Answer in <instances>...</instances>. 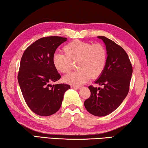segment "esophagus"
Masks as SVG:
<instances>
[{"label":"esophagus","mask_w":148,"mask_h":148,"mask_svg":"<svg viewBox=\"0 0 148 148\" xmlns=\"http://www.w3.org/2000/svg\"><path fill=\"white\" fill-rule=\"evenodd\" d=\"M71 87H72V88H73V89H79L81 88L82 86H71Z\"/></svg>","instance_id":"obj_1"}]
</instances>
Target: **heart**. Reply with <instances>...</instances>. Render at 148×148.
Returning a JSON list of instances; mask_svg holds the SVG:
<instances>
[{"label": "heart", "mask_w": 148, "mask_h": 148, "mask_svg": "<svg viewBox=\"0 0 148 148\" xmlns=\"http://www.w3.org/2000/svg\"><path fill=\"white\" fill-rule=\"evenodd\" d=\"M63 54H55L52 59L53 66L62 74H67L76 62L78 70L64 77V82L80 86L88 81L90 76L95 79L104 72L107 63L108 53L104 45L80 40L69 42L62 47Z\"/></svg>", "instance_id": "b5f03b06"}]
</instances>
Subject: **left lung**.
Here are the masks:
<instances>
[{
  "instance_id": "obj_1",
  "label": "left lung",
  "mask_w": 148,
  "mask_h": 148,
  "mask_svg": "<svg viewBox=\"0 0 148 148\" xmlns=\"http://www.w3.org/2000/svg\"><path fill=\"white\" fill-rule=\"evenodd\" d=\"M98 38L104 42L108 53L104 71L95 81L102 88L89 86L91 95L85 101L84 106L90 114L101 117L113 112L127 97L132 66L128 55L121 46L105 36Z\"/></svg>"
}]
</instances>
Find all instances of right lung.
I'll use <instances>...</instances> for the list:
<instances>
[{
  "label": "right lung",
  "instance_id": "add662e5",
  "mask_svg": "<svg viewBox=\"0 0 148 148\" xmlns=\"http://www.w3.org/2000/svg\"><path fill=\"white\" fill-rule=\"evenodd\" d=\"M66 40L61 36L43 37L30 45L21 57L17 75L20 89L27 106L39 116L56 113L65 91L71 88L66 84H50L61 77L52 59L57 47Z\"/></svg>",
  "mask_w": 148,
  "mask_h": 148
}]
</instances>
